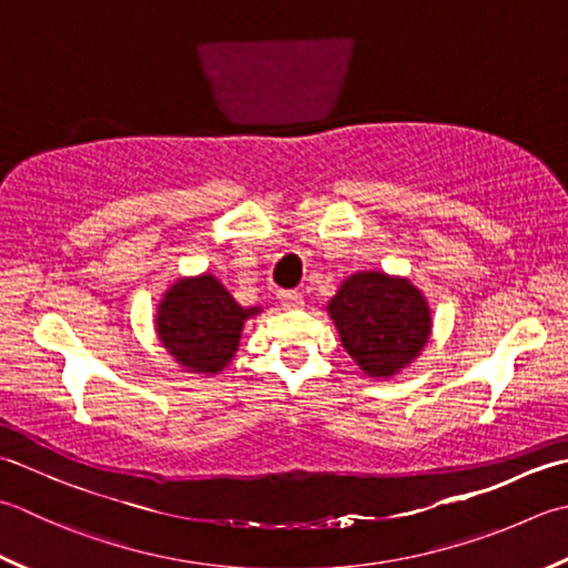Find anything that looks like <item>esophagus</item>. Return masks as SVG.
<instances>
[{
    "label": "esophagus",
    "mask_w": 568,
    "mask_h": 568,
    "mask_svg": "<svg viewBox=\"0 0 568 568\" xmlns=\"http://www.w3.org/2000/svg\"><path fill=\"white\" fill-rule=\"evenodd\" d=\"M277 300H281V305H283L285 310H300V307L305 305L303 293H297V291H283V293H277Z\"/></svg>",
    "instance_id": "34e87169"
}]
</instances>
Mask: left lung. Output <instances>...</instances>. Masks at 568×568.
I'll return each instance as SVG.
<instances>
[{"label":"left lung","instance_id":"obj_1","mask_svg":"<svg viewBox=\"0 0 568 568\" xmlns=\"http://www.w3.org/2000/svg\"><path fill=\"white\" fill-rule=\"evenodd\" d=\"M327 310L344 349L369 376H392L404 369L430 335L424 295L408 281L384 273L352 275Z\"/></svg>","mask_w":568,"mask_h":568}]
</instances>
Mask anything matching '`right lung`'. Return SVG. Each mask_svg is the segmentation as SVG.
Listing matches in <instances>:
<instances>
[{
	"instance_id": "right-lung-1",
	"label": "right lung",
	"mask_w": 568,
	"mask_h": 568,
	"mask_svg": "<svg viewBox=\"0 0 568 568\" xmlns=\"http://www.w3.org/2000/svg\"><path fill=\"white\" fill-rule=\"evenodd\" d=\"M258 310H243L214 275L180 281L166 291L158 332L166 349L186 369L216 374L239 347L243 320Z\"/></svg>"
}]
</instances>
